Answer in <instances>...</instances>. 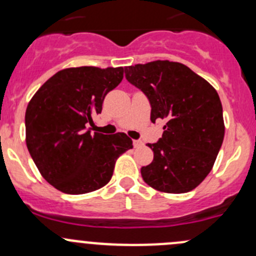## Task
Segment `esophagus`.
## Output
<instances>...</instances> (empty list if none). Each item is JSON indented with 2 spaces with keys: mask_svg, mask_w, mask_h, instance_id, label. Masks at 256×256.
Masks as SVG:
<instances>
[{
  "mask_svg": "<svg viewBox=\"0 0 256 256\" xmlns=\"http://www.w3.org/2000/svg\"><path fill=\"white\" fill-rule=\"evenodd\" d=\"M132 142H134V146H135V147L142 146V141H140V140H134Z\"/></svg>",
  "mask_w": 256,
  "mask_h": 256,
  "instance_id": "1",
  "label": "esophagus"
}]
</instances>
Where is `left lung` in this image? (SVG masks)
I'll use <instances>...</instances> for the list:
<instances>
[{
  "label": "left lung",
  "mask_w": 256,
  "mask_h": 256,
  "mask_svg": "<svg viewBox=\"0 0 256 256\" xmlns=\"http://www.w3.org/2000/svg\"><path fill=\"white\" fill-rule=\"evenodd\" d=\"M125 76L148 99L151 121L166 120L162 138L147 146L154 161L141 168L157 190L186 193L210 172L224 138L223 108L210 84L177 62L126 66Z\"/></svg>",
  "instance_id": "8db88e82"
}]
</instances>
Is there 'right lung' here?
Segmentation results:
<instances>
[{
	"mask_svg": "<svg viewBox=\"0 0 256 256\" xmlns=\"http://www.w3.org/2000/svg\"><path fill=\"white\" fill-rule=\"evenodd\" d=\"M124 78V68L79 66L58 72L38 89L26 110V144L43 178L66 194L104 187L120 154L132 148L124 132L92 135L105 95Z\"/></svg>",
	"mask_w": 256,
	"mask_h": 256,
	"instance_id": "obj_1",
	"label": "right lung"
}]
</instances>
